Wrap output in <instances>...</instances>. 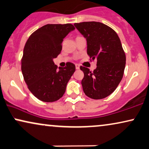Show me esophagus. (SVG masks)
I'll return each mask as SVG.
<instances>
[{
    "mask_svg": "<svg viewBox=\"0 0 149 149\" xmlns=\"http://www.w3.org/2000/svg\"><path fill=\"white\" fill-rule=\"evenodd\" d=\"M75 66H76V69H77V70H79V69L80 68V67H79V65L78 64L75 65Z\"/></svg>",
    "mask_w": 149,
    "mask_h": 149,
    "instance_id": "1",
    "label": "esophagus"
}]
</instances>
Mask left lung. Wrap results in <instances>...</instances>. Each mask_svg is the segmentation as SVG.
I'll return each instance as SVG.
<instances>
[{"label": "left lung", "instance_id": "1", "mask_svg": "<svg viewBox=\"0 0 149 149\" xmlns=\"http://www.w3.org/2000/svg\"><path fill=\"white\" fill-rule=\"evenodd\" d=\"M74 25L86 38L90 61H97L93 72L80 67L84 73L81 81L84 93L92 99L106 98L114 92L124 74L126 55L119 37L114 30L99 22Z\"/></svg>", "mask_w": 149, "mask_h": 149}]
</instances>
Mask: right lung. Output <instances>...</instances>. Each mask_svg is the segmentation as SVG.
I'll use <instances>...</instances> for the list:
<instances>
[{
  "label": "right lung",
  "mask_w": 149,
  "mask_h": 149,
  "mask_svg": "<svg viewBox=\"0 0 149 149\" xmlns=\"http://www.w3.org/2000/svg\"><path fill=\"white\" fill-rule=\"evenodd\" d=\"M72 24H49L31 35L25 44L21 70L29 90L44 102H54L64 94L75 65L58 68L53 59L62 49L63 39L74 29Z\"/></svg>",
  "instance_id": "1"
}]
</instances>
